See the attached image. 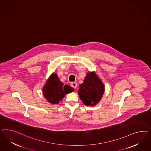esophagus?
Here are the masks:
<instances>
[{
	"label": "esophagus",
	"mask_w": 151,
	"mask_h": 151,
	"mask_svg": "<svg viewBox=\"0 0 151 151\" xmlns=\"http://www.w3.org/2000/svg\"><path fill=\"white\" fill-rule=\"evenodd\" d=\"M71 86L73 87V88H75H75H77L78 85H77V83H76V82H72V83H71Z\"/></svg>",
	"instance_id": "34e87169"
}]
</instances>
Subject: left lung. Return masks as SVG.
<instances>
[{
    "label": "left lung",
    "mask_w": 151,
    "mask_h": 151,
    "mask_svg": "<svg viewBox=\"0 0 151 151\" xmlns=\"http://www.w3.org/2000/svg\"><path fill=\"white\" fill-rule=\"evenodd\" d=\"M105 91L104 85L95 72L87 73L78 90L79 97L86 106L96 105L102 97Z\"/></svg>",
    "instance_id": "left-lung-1"
}]
</instances>
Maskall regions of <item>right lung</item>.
<instances>
[{"label": "right lung", "instance_id": "add662e5", "mask_svg": "<svg viewBox=\"0 0 151 151\" xmlns=\"http://www.w3.org/2000/svg\"><path fill=\"white\" fill-rule=\"evenodd\" d=\"M73 91V88L70 85H64L55 73L51 74L42 89L44 96L51 104H58L66 94Z\"/></svg>", "mask_w": 151, "mask_h": 151}]
</instances>
